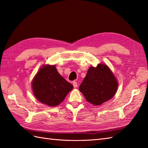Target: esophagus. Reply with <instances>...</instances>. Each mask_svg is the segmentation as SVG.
I'll use <instances>...</instances> for the list:
<instances>
[{
  "label": "esophagus",
  "instance_id": "1",
  "mask_svg": "<svg viewBox=\"0 0 148 148\" xmlns=\"http://www.w3.org/2000/svg\"><path fill=\"white\" fill-rule=\"evenodd\" d=\"M72 84H73V86H74V88H77V86H78L76 81H73V83H72Z\"/></svg>",
  "mask_w": 148,
  "mask_h": 148
}]
</instances>
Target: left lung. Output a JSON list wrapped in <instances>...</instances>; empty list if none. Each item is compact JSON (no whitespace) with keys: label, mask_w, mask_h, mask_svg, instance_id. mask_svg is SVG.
<instances>
[{"label":"left lung","mask_w":148,"mask_h":148,"mask_svg":"<svg viewBox=\"0 0 148 148\" xmlns=\"http://www.w3.org/2000/svg\"><path fill=\"white\" fill-rule=\"evenodd\" d=\"M118 81L106 64L90 67L79 88L88 102L100 106L109 100L117 92Z\"/></svg>","instance_id":"left-lung-1"}]
</instances>
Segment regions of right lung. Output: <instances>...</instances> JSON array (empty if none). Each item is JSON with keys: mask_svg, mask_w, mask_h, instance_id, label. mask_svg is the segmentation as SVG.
Masks as SVG:
<instances>
[{"mask_svg": "<svg viewBox=\"0 0 148 148\" xmlns=\"http://www.w3.org/2000/svg\"><path fill=\"white\" fill-rule=\"evenodd\" d=\"M32 90L39 102L48 106L59 105L73 88L58 73L55 65H43L32 83Z\"/></svg>", "mask_w": 148, "mask_h": 148, "instance_id": "1", "label": "right lung"}]
</instances>
